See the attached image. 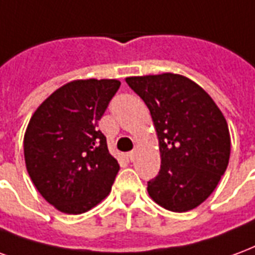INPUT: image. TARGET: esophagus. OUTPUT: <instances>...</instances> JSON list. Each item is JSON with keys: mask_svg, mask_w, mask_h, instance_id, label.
I'll use <instances>...</instances> for the list:
<instances>
[{"mask_svg": "<svg viewBox=\"0 0 255 255\" xmlns=\"http://www.w3.org/2000/svg\"><path fill=\"white\" fill-rule=\"evenodd\" d=\"M135 156H137V153H135V150H131V152H129V153H128V157H129L130 161H134Z\"/></svg>", "mask_w": 255, "mask_h": 255, "instance_id": "obj_1", "label": "esophagus"}]
</instances>
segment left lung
Returning <instances> with one entry per match:
<instances>
[{"label": "left lung", "instance_id": "1", "mask_svg": "<svg viewBox=\"0 0 255 255\" xmlns=\"http://www.w3.org/2000/svg\"><path fill=\"white\" fill-rule=\"evenodd\" d=\"M145 102L160 149V171L148 194L163 208L187 212L205 201L226 172L231 137L209 95L182 74L126 77Z\"/></svg>", "mask_w": 255, "mask_h": 255}]
</instances>
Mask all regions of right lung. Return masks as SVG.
<instances>
[{
  "label": "right lung",
  "instance_id": "1",
  "mask_svg": "<svg viewBox=\"0 0 255 255\" xmlns=\"http://www.w3.org/2000/svg\"><path fill=\"white\" fill-rule=\"evenodd\" d=\"M118 80H74L54 91L29 120L24 159L46 201L68 215L92 209L109 196L120 164L98 124Z\"/></svg>",
  "mask_w": 255,
  "mask_h": 255
}]
</instances>
